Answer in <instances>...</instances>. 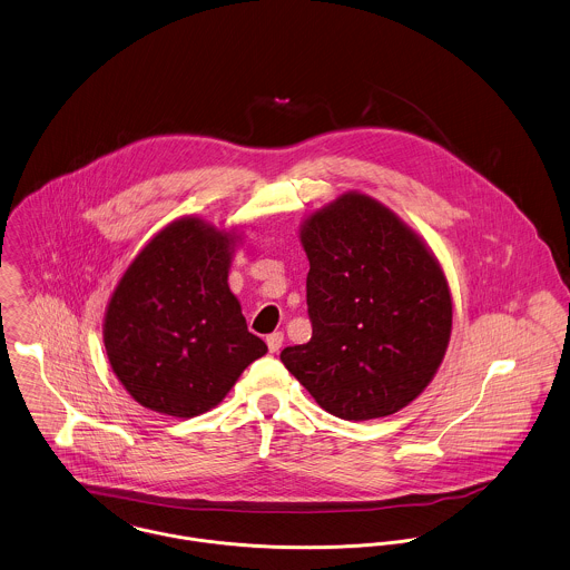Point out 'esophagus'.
I'll return each mask as SVG.
<instances>
[{
  "instance_id": "esophagus-1",
  "label": "esophagus",
  "mask_w": 570,
  "mask_h": 570,
  "mask_svg": "<svg viewBox=\"0 0 570 570\" xmlns=\"http://www.w3.org/2000/svg\"><path fill=\"white\" fill-rule=\"evenodd\" d=\"M282 343H284V335H282V333H273V335L266 337V345H268L271 352H279Z\"/></svg>"
}]
</instances>
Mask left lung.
<instances>
[{
  "instance_id": "1",
  "label": "left lung",
  "mask_w": 570,
  "mask_h": 570,
  "mask_svg": "<svg viewBox=\"0 0 570 570\" xmlns=\"http://www.w3.org/2000/svg\"><path fill=\"white\" fill-rule=\"evenodd\" d=\"M302 244L313 337L284 347L282 363L343 421L399 412L428 387L450 343L452 297L436 257L363 194L308 218Z\"/></svg>"
}]
</instances>
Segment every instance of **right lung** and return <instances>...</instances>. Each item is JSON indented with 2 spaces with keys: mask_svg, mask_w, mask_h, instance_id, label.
I'll use <instances>...</instances> for the list:
<instances>
[{
  "mask_svg": "<svg viewBox=\"0 0 570 570\" xmlns=\"http://www.w3.org/2000/svg\"><path fill=\"white\" fill-rule=\"evenodd\" d=\"M228 239L198 218L163 228L129 264L106 313L118 381L142 405L191 419L266 354L228 291Z\"/></svg>",
  "mask_w": 570,
  "mask_h": 570,
  "instance_id": "1",
  "label": "right lung"
}]
</instances>
